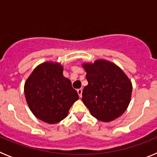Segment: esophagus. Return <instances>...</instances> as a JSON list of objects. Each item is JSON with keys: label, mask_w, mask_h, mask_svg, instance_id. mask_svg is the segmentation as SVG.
Masks as SVG:
<instances>
[{"label": "esophagus", "mask_w": 157, "mask_h": 157, "mask_svg": "<svg viewBox=\"0 0 157 157\" xmlns=\"http://www.w3.org/2000/svg\"><path fill=\"white\" fill-rule=\"evenodd\" d=\"M77 92L78 96H79V98H82V89H78Z\"/></svg>", "instance_id": "1"}]
</instances>
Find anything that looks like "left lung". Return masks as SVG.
<instances>
[{
	"mask_svg": "<svg viewBox=\"0 0 157 157\" xmlns=\"http://www.w3.org/2000/svg\"><path fill=\"white\" fill-rule=\"evenodd\" d=\"M88 85L84 87L82 101L98 120L110 122L127 110L132 93L128 77L115 63L98 59L83 63Z\"/></svg>",
	"mask_w": 157,
	"mask_h": 157,
	"instance_id": "8db88e82",
	"label": "left lung"
}]
</instances>
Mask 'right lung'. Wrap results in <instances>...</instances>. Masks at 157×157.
I'll return each mask as SVG.
<instances>
[{
  "instance_id": "right-lung-1",
  "label": "right lung",
  "mask_w": 157,
  "mask_h": 157,
  "mask_svg": "<svg viewBox=\"0 0 157 157\" xmlns=\"http://www.w3.org/2000/svg\"><path fill=\"white\" fill-rule=\"evenodd\" d=\"M63 66L45 62L33 71L24 85L25 98L33 114L49 124L63 120L78 94L63 75Z\"/></svg>"
}]
</instances>
